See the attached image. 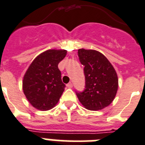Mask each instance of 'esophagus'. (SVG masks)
<instances>
[{
	"label": "esophagus",
	"mask_w": 145,
	"mask_h": 145,
	"mask_svg": "<svg viewBox=\"0 0 145 145\" xmlns=\"http://www.w3.org/2000/svg\"><path fill=\"white\" fill-rule=\"evenodd\" d=\"M66 86L68 88H71L73 87V84L71 83V82H69V83H68L66 85Z\"/></svg>",
	"instance_id": "1"
}]
</instances>
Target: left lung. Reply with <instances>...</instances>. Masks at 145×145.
<instances>
[{
  "mask_svg": "<svg viewBox=\"0 0 145 145\" xmlns=\"http://www.w3.org/2000/svg\"><path fill=\"white\" fill-rule=\"evenodd\" d=\"M80 61L84 66L86 88L76 92L79 100L91 110L106 108L113 102L118 90L116 71L102 53L96 50H78Z\"/></svg>",
  "mask_w": 145,
  "mask_h": 145,
  "instance_id": "1",
  "label": "left lung"
}]
</instances>
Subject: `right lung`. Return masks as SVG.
Instances as JSON below:
<instances>
[{"mask_svg":"<svg viewBox=\"0 0 145 145\" xmlns=\"http://www.w3.org/2000/svg\"><path fill=\"white\" fill-rule=\"evenodd\" d=\"M66 54V50H47L29 65L23 80V91L34 108L48 110L59 102L65 86L58 64Z\"/></svg>","mask_w":145,"mask_h":145,"instance_id":"1","label":"right lung"}]
</instances>
